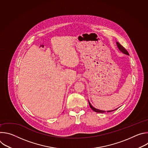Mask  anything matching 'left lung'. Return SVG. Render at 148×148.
<instances>
[{
  "label": "left lung",
  "instance_id": "1",
  "mask_svg": "<svg viewBox=\"0 0 148 148\" xmlns=\"http://www.w3.org/2000/svg\"><path fill=\"white\" fill-rule=\"evenodd\" d=\"M116 46H117V47H118V49H119V50L120 51H121L122 53H123V54H126V55H128L129 56V53H128V52L126 51V50L122 46V45H121L118 42H116ZM88 102H89V105H90V107H91V108L94 111H95V112H98V113H103V112H105L106 111H103V110H98V109H97V108H94L93 106H92V105L91 104V103L90 102V101H88ZM118 108H116V109H115V110H111V111H107L108 112H112V111H115V110H117Z\"/></svg>",
  "mask_w": 148,
  "mask_h": 148
}]
</instances>
